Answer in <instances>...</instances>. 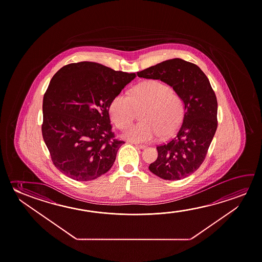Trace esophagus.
I'll use <instances>...</instances> for the list:
<instances>
[{
	"label": "esophagus",
	"instance_id": "1",
	"mask_svg": "<svg viewBox=\"0 0 262 262\" xmlns=\"http://www.w3.org/2000/svg\"><path fill=\"white\" fill-rule=\"evenodd\" d=\"M134 145L136 146L137 148L139 149H144L147 148V146L145 145H141V144H138V143H134Z\"/></svg>",
	"mask_w": 262,
	"mask_h": 262
}]
</instances>
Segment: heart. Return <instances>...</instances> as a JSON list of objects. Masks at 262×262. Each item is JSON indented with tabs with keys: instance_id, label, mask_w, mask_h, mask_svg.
I'll use <instances>...</instances> for the list:
<instances>
[{
	"instance_id": "heart-1",
	"label": "heart",
	"mask_w": 262,
	"mask_h": 262,
	"mask_svg": "<svg viewBox=\"0 0 262 262\" xmlns=\"http://www.w3.org/2000/svg\"><path fill=\"white\" fill-rule=\"evenodd\" d=\"M141 122L125 130L123 136L134 142H148L157 137L171 136L184 118L185 105L181 95L159 80H147L135 85L129 97L119 93L109 106L110 116L119 129L128 127L141 110Z\"/></svg>"
}]
</instances>
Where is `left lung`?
Instances as JSON below:
<instances>
[{"instance_id":"left-lung-1","label":"left lung","mask_w":262,"mask_h":262,"mask_svg":"<svg viewBox=\"0 0 262 262\" xmlns=\"http://www.w3.org/2000/svg\"><path fill=\"white\" fill-rule=\"evenodd\" d=\"M137 75L165 82L185 105L182 124L170 141L158 146L157 160L149 170L168 181L188 177L205 160L217 129V98L209 79L197 65L179 58L164 60Z\"/></svg>"}]
</instances>
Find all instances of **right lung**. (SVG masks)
I'll use <instances>...</instances> for the list:
<instances>
[{"mask_svg": "<svg viewBox=\"0 0 262 262\" xmlns=\"http://www.w3.org/2000/svg\"><path fill=\"white\" fill-rule=\"evenodd\" d=\"M135 77L93 61L65 65L54 74L43 96L41 133L60 172L89 181L112 168L124 141L113 133L110 103Z\"/></svg>", "mask_w": 262, "mask_h": 262, "instance_id": "1", "label": "right lung"}]
</instances>
